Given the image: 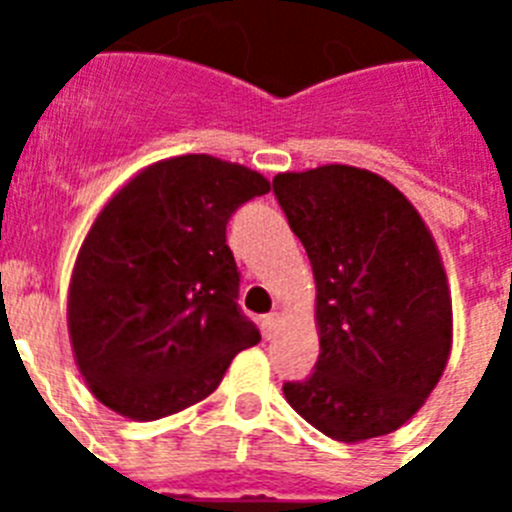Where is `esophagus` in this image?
I'll list each match as a JSON object with an SVG mask.
<instances>
[{
	"instance_id": "1",
	"label": "esophagus",
	"mask_w": 512,
	"mask_h": 512,
	"mask_svg": "<svg viewBox=\"0 0 512 512\" xmlns=\"http://www.w3.org/2000/svg\"><path fill=\"white\" fill-rule=\"evenodd\" d=\"M279 325H282V312H269V315H264V336L266 338H274L277 336Z\"/></svg>"
}]
</instances>
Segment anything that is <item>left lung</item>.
Segmentation results:
<instances>
[{
	"instance_id": "obj_1",
	"label": "left lung",
	"mask_w": 512,
	"mask_h": 512,
	"mask_svg": "<svg viewBox=\"0 0 512 512\" xmlns=\"http://www.w3.org/2000/svg\"><path fill=\"white\" fill-rule=\"evenodd\" d=\"M274 194L315 277V372L284 397L328 438L397 431L451 354L454 312L441 253L413 202L374 171L325 164L274 176Z\"/></svg>"
}]
</instances>
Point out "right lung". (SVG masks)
<instances>
[{
	"mask_svg": "<svg viewBox=\"0 0 512 512\" xmlns=\"http://www.w3.org/2000/svg\"><path fill=\"white\" fill-rule=\"evenodd\" d=\"M269 179L207 153L156 161L128 179L81 243L69 338L102 405L158 420L205 400L261 333L238 310L225 225Z\"/></svg>",
	"mask_w": 512,
	"mask_h": 512,
	"instance_id": "1",
	"label": "right lung"
}]
</instances>
